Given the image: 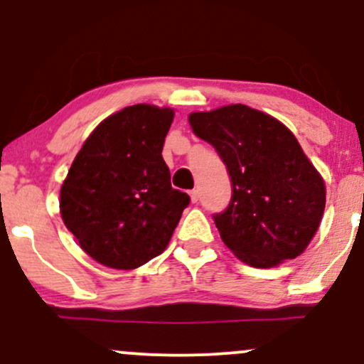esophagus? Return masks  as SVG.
Masks as SVG:
<instances>
[{
	"label": "esophagus",
	"instance_id": "obj_1",
	"mask_svg": "<svg viewBox=\"0 0 364 364\" xmlns=\"http://www.w3.org/2000/svg\"><path fill=\"white\" fill-rule=\"evenodd\" d=\"M190 198H191V203H196V202H198V191H196V190H191V191H190Z\"/></svg>",
	"mask_w": 364,
	"mask_h": 364
}]
</instances>
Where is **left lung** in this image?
I'll return each instance as SVG.
<instances>
[{
    "label": "left lung",
    "mask_w": 364,
    "mask_h": 364,
    "mask_svg": "<svg viewBox=\"0 0 364 364\" xmlns=\"http://www.w3.org/2000/svg\"><path fill=\"white\" fill-rule=\"evenodd\" d=\"M188 121L231 176V203L214 215L224 245L258 269L299 257L321 223L325 181L291 129L245 104L191 112Z\"/></svg>",
    "instance_id": "8db88e82"
}]
</instances>
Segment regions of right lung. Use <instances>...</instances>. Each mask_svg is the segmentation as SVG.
Segmentation results:
<instances>
[{
    "mask_svg": "<svg viewBox=\"0 0 364 364\" xmlns=\"http://www.w3.org/2000/svg\"><path fill=\"white\" fill-rule=\"evenodd\" d=\"M173 118L171 107L152 104L114 112L83 141L63 181V223L104 267L132 270L161 255L190 203L162 159Z\"/></svg>",
    "mask_w": 364,
    "mask_h": 364,
    "instance_id": "add662e5",
    "label": "right lung"
}]
</instances>
